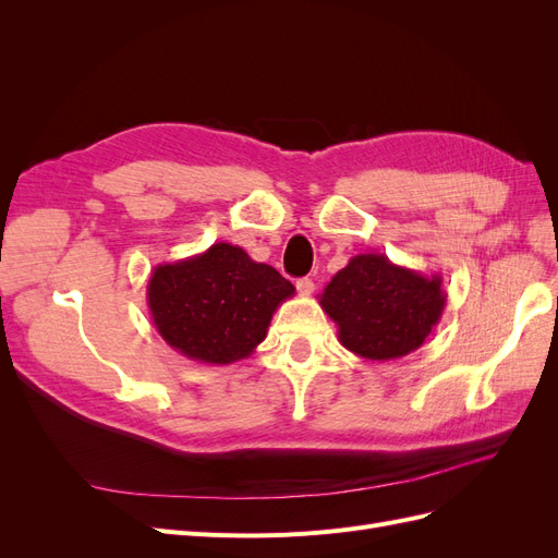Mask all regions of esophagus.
<instances>
[{"instance_id":"obj_1","label":"esophagus","mask_w":558,"mask_h":558,"mask_svg":"<svg viewBox=\"0 0 558 558\" xmlns=\"http://www.w3.org/2000/svg\"><path fill=\"white\" fill-rule=\"evenodd\" d=\"M295 286H298V293H300V295H312V293H314V281H312L310 277L298 279Z\"/></svg>"}]
</instances>
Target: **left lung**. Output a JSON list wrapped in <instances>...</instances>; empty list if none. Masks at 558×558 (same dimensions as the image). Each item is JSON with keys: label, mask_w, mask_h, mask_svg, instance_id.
Segmentation results:
<instances>
[{"label": "left lung", "mask_w": 558, "mask_h": 558, "mask_svg": "<svg viewBox=\"0 0 558 558\" xmlns=\"http://www.w3.org/2000/svg\"><path fill=\"white\" fill-rule=\"evenodd\" d=\"M340 344L365 361H393L426 342L447 293L440 275H418L381 253H359L318 295Z\"/></svg>", "instance_id": "8db88e82"}]
</instances>
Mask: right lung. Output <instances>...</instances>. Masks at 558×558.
<instances>
[{"mask_svg": "<svg viewBox=\"0 0 558 558\" xmlns=\"http://www.w3.org/2000/svg\"><path fill=\"white\" fill-rule=\"evenodd\" d=\"M295 289L242 246L211 244L150 272L146 302L162 340L185 359L228 365L251 356Z\"/></svg>", "mask_w": 558, "mask_h": 558, "instance_id": "obj_1", "label": "right lung"}]
</instances>
